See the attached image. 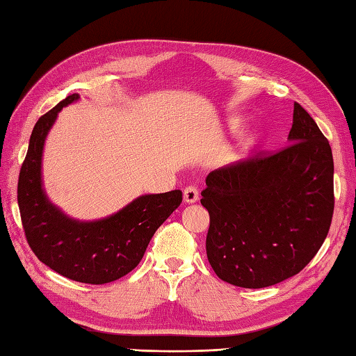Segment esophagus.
<instances>
[{
  "label": "esophagus",
  "instance_id": "obj_1",
  "mask_svg": "<svg viewBox=\"0 0 356 356\" xmlns=\"http://www.w3.org/2000/svg\"><path fill=\"white\" fill-rule=\"evenodd\" d=\"M184 200L186 203H195L198 200V191L194 185H188L184 189Z\"/></svg>",
  "mask_w": 356,
  "mask_h": 356
}]
</instances>
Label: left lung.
Listing matches in <instances>:
<instances>
[{
  "instance_id": "obj_1",
  "label": "left lung",
  "mask_w": 356,
  "mask_h": 356,
  "mask_svg": "<svg viewBox=\"0 0 356 356\" xmlns=\"http://www.w3.org/2000/svg\"><path fill=\"white\" fill-rule=\"evenodd\" d=\"M290 145L212 171L200 203L209 212L206 253L216 275L264 288L302 271L327 236L334 159L311 115L294 103Z\"/></svg>"
}]
</instances>
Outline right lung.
Listing matches in <instances>:
<instances>
[{"label": "right lung", "instance_id": "right-lung-1", "mask_svg": "<svg viewBox=\"0 0 356 356\" xmlns=\"http://www.w3.org/2000/svg\"><path fill=\"white\" fill-rule=\"evenodd\" d=\"M77 100L79 94L68 95L38 120L19 171L18 204L27 243L40 262L71 280L102 285L138 266L156 230L180 206L181 191L140 195L97 221L70 218L49 202L40 171L45 138L62 107Z\"/></svg>", "mask_w": 356, "mask_h": 356}]
</instances>
